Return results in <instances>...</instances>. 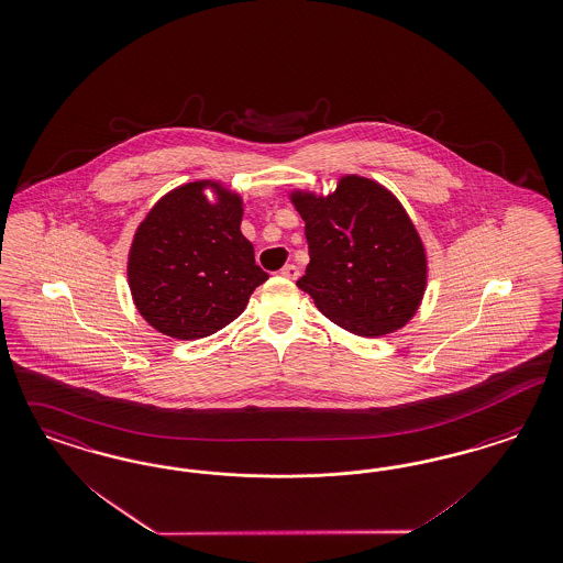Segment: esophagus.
<instances>
[{"label": "esophagus", "mask_w": 563, "mask_h": 563, "mask_svg": "<svg viewBox=\"0 0 563 563\" xmlns=\"http://www.w3.org/2000/svg\"><path fill=\"white\" fill-rule=\"evenodd\" d=\"M279 273H282L284 277H288V279H296V277L300 275V269H298L296 265H286V267H284Z\"/></svg>", "instance_id": "1"}]
</instances>
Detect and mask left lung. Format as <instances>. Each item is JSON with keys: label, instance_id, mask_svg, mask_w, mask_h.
<instances>
[{"label": "left lung", "instance_id": "left-lung-1", "mask_svg": "<svg viewBox=\"0 0 563 563\" xmlns=\"http://www.w3.org/2000/svg\"><path fill=\"white\" fill-rule=\"evenodd\" d=\"M311 263L296 282L335 325L365 338L402 328L426 290V254L395 196L344 177L328 198L296 194Z\"/></svg>", "mask_w": 563, "mask_h": 563}]
</instances>
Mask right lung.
Instances as JSON below:
<instances>
[{
	"label": "right lung",
	"instance_id": "right-lung-1",
	"mask_svg": "<svg viewBox=\"0 0 563 563\" xmlns=\"http://www.w3.org/2000/svg\"><path fill=\"white\" fill-rule=\"evenodd\" d=\"M207 184L168 191L147 212L129 252V288L152 328L177 340L219 332L246 309L267 273L242 235V200Z\"/></svg>",
	"mask_w": 563,
	"mask_h": 563
}]
</instances>
